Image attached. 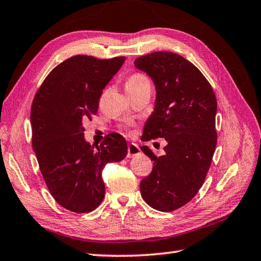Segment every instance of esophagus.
Wrapping results in <instances>:
<instances>
[{
	"label": "esophagus",
	"instance_id": "34e87169",
	"mask_svg": "<svg viewBox=\"0 0 261 261\" xmlns=\"http://www.w3.org/2000/svg\"><path fill=\"white\" fill-rule=\"evenodd\" d=\"M139 153H140V148L138 147V145H136V143H130V145L127 146V156H126L127 158L138 156Z\"/></svg>",
	"mask_w": 261,
	"mask_h": 261
}]
</instances>
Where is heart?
I'll return each mask as SVG.
<instances>
[{
	"label": "heart",
	"mask_w": 261,
	"mask_h": 261,
	"mask_svg": "<svg viewBox=\"0 0 261 261\" xmlns=\"http://www.w3.org/2000/svg\"><path fill=\"white\" fill-rule=\"evenodd\" d=\"M143 86H150L148 77L140 73H135L127 77L125 82V91H134Z\"/></svg>",
	"instance_id": "1"
}]
</instances>
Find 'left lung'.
Here are the masks:
<instances>
[{"instance_id": "left-lung-1", "label": "left lung", "mask_w": 261, "mask_h": 261, "mask_svg": "<svg viewBox=\"0 0 261 261\" xmlns=\"http://www.w3.org/2000/svg\"><path fill=\"white\" fill-rule=\"evenodd\" d=\"M135 66L156 86L154 111L141 140L167 141L160 157L140 148L153 160L150 175L140 182L141 196L152 208L171 212L190 202L206 177L218 140V103L204 75L179 55L156 51L137 58Z\"/></svg>"}]
</instances>
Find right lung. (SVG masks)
Listing matches in <instances>:
<instances>
[{
	"instance_id": "obj_1",
	"label": "right lung",
	"mask_w": 261,
	"mask_h": 261,
	"mask_svg": "<svg viewBox=\"0 0 261 261\" xmlns=\"http://www.w3.org/2000/svg\"><path fill=\"white\" fill-rule=\"evenodd\" d=\"M124 60L70 57L49 73L33 98L32 148L39 168L53 197L71 212H91L101 204L103 168L127 153L121 135L110 134L94 148L85 140L83 127V122L97 113L103 88Z\"/></svg>"
}]
</instances>
